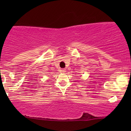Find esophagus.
I'll use <instances>...</instances> for the list:
<instances>
[{"mask_svg":"<svg viewBox=\"0 0 131 131\" xmlns=\"http://www.w3.org/2000/svg\"><path fill=\"white\" fill-rule=\"evenodd\" d=\"M60 71H61V73H65V72H66V70H65V69H61V70Z\"/></svg>","mask_w":131,"mask_h":131,"instance_id":"34e87169","label":"esophagus"}]
</instances>
